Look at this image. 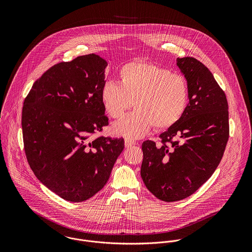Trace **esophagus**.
Here are the masks:
<instances>
[{"label": "esophagus", "mask_w": 252, "mask_h": 252, "mask_svg": "<svg viewBox=\"0 0 252 252\" xmlns=\"http://www.w3.org/2000/svg\"><path fill=\"white\" fill-rule=\"evenodd\" d=\"M134 144H136V141L134 139H131V138H126L125 139V146L126 147H130Z\"/></svg>", "instance_id": "esophagus-1"}]
</instances>
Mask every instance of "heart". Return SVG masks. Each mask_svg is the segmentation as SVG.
Segmentation results:
<instances>
[{"label": "heart", "mask_w": 252, "mask_h": 252, "mask_svg": "<svg viewBox=\"0 0 252 252\" xmlns=\"http://www.w3.org/2000/svg\"><path fill=\"white\" fill-rule=\"evenodd\" d=\"M119 83L107 80L101 100L108 115L121 118L128 109L138 108L114 125L115 133L139 138L153 126L167 130L180 121L188 102L186 79L179 73L148 62H130L118 71Z\"/></svg>", "instance_id": "obj_1"}]
</instances>
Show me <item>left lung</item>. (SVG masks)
<instances>
[{
    "instance_id": "8db88e82",
    "label": "left lung",
    "mask_w": 252,
    "mask_h": 252,
    "mask_svg": "<svg viewBox=\"0 0 252 252\" xmlns=\"http://www.w3.org/2000/svg\"><path fill=\"white\" fill-rule=\"evenodd\" d=\"M177 62L187 80L189 103L180 121L159 136L160 144H142V179L164 202L183 200L209 180L229 139L228 102L213 73L194 57Z\"/></svg>"
}]
</instances>
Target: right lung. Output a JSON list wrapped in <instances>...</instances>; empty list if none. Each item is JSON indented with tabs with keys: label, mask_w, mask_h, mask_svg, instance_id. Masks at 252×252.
<instances>
[{
	"label": "right lung",
	"mask_w": 252,
	"mask_h": 252,
	"mask_svg": "<svg viewBox=\"0 0 252 252\" xmlns=\"http://www.w3.org/2000/svg\"><path fill=\"white\" fill-rule=\"evenodd\" d=\"M108 63L96 54L50 67L24 100V150L35 176L70 202L93 197L108 182L124 139L99 136L108 126L101 100Z\"/></svg>",
	"instance_id": "1"
}]
</instances>
